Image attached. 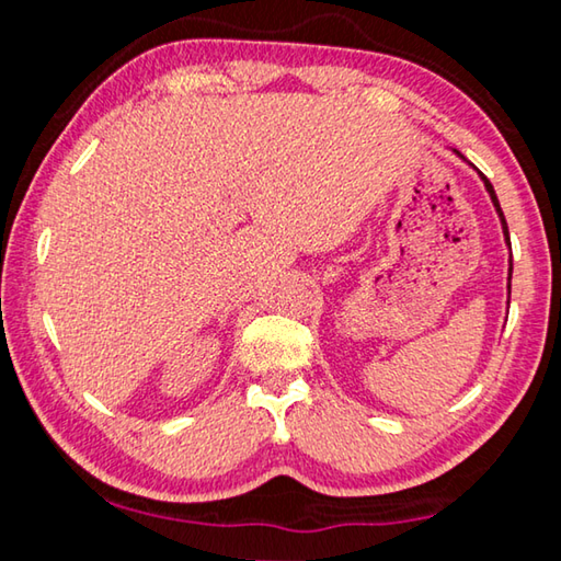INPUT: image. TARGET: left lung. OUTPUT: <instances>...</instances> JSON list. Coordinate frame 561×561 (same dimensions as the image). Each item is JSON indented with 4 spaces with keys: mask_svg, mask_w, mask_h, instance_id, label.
<instances>
[{
    "mask_svg": "<svg viewBox=\"0 0 561 561\" xmlns=\"http://www.w3.org/2000/svg\"><path fill=\"white\" fill-rule=\"evenodd\" d=\"M482 180H485V187H488V193H490V197H492V203H495V207H497V213H500V220H502V230H505V237H507V242H510V232H507V222H505V215H502V210H500V203H497V195H495V190H492V185H490V180L482 175Z\"/></svg>",
    "mask_w": 561,
    "mask_h": 561,
    "instance_id": "1",
    "label": "left lung"
}]
</instances>
